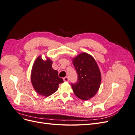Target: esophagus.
Instances as JSON below:
<instances>
[{"label": "esophagus", "instance_id": "34e87169", "mask_svg": "<svg viewBox=\"0 0 135 135\" xmlns=\"http://www.w3.org/2000/svg\"><path fill=\"white\" fill-rule=\"evenodd\" d=\"M63 80L64 81H69V78L68 77H65L63 78Z\"/></svg>", "mask_w": 135, "mask_h": 135}]
</instances>
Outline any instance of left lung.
Segmentation results:
<instances>
[{"instance_id":"left-lung-1","label":"left lung","mask_w":135,"mask_h":135,"mask_svg":"<svg viewBox=\"0 0 135 135\" xmlns=\"http://www.w3.org/2000/svg\"><path fill=\"white\" fill-rule=\"evenodd\" d=\"M78 74L76 83H71L75 95L82 100L91 99L100 88L101 76L99 66L93 57L81 53L73 59Z\"/></svg>"}]
</instances>
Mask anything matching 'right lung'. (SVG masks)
I'll return each mask as SVG.
<instances>
[{
    "label": "right lung",
    "instance_id": "1",
    "mask_svg": "<svg viewBox=\"0 0 135 135\" xmlns=\"http://www.w3.org/2000/svg\"><path fill=\"white\" fill-rule=\"evenodd\" d=\"M52 61L47 58L44 61L40 56L36 59L32 68L31 80L36 92L43 96L48 97L54 93L59 84L64 82L59 77L58 71L52 67Z\"/></svg>",
    "mask_w": 135,
    "mask_h": 135
}]
</instances>
